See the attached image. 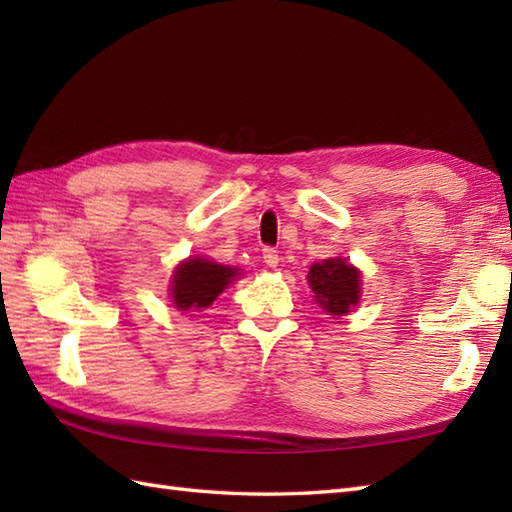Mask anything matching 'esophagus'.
<instances>
[{
  "instance_id": "obj_1",
  "label": "esophagus",
  "mask_w": 512,
  "mask_h": 512,
  "mask_svg": "<svg viewBox=\"0 0 512 512\" xmlns=\"http://www.w3.org/2000/svg\"><path fill=\"white\" fill-rule=\"evenodd\" d=\"M264 264L268 268H277L279 266V253L275 248H264Z\"/></svg>"
}]
</instances>
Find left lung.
Masks as SVG:
<instances>
[{
	"label": "left lung",
	"mask_w": 512,
	"mask_h": 512,
	"mask_svg": "<svg viewBox=\"0 0 512 512\" xmlns=\"http://www.w3.org/2000/svg\"><path fill=\"white\" fill-rule=\"evenodd\" d=\"M308 284L319 306L334 317L347 314L361 299V273L341 257L312 264Z\"/></svg>",
	"instance_id": "1"
}]
</instances>
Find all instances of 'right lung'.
<instances>
[{
	"label": "right lung",
	"mask_w": 512,
	"mask_h": 512,
	"mask_svg": "<svg viewBox=\"0 0 512 512\" xmlns=\"http://www.w3.org/2000/svg\"><path fill=\"white\" fill-rule=\"evenodd\" d=\"M239 275L237 268L222 266L204 257H189L171 277L173 308L182 312H195L209 308L222 295L224 288Z\"/></svg>",
	"instance_id": "add662e5"
}]
</instances>
